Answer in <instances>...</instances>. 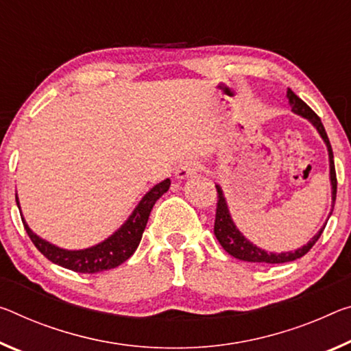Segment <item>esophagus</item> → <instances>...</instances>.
Returning <instances> with one entry per match:
<instances>
[{"mask_svg": "<svg viewBox=\"0 0 351 351\" xmlns=\"http://www.w3.org/2000/svg\"><path fill=\"white\" fill-rule=\"evenodd\" d=\"M198 171H199V165L195 164V162H191V160H187V162L181 164L180 167H178L176 178H178V180H189V178H197Z\"/></svg>", "mask_w": 351, "mask_h": 351, "instance_id": "esophagus-1", "label": "esophagus"}]
</instances>
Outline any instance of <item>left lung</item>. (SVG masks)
Instances as JSON below:
<instances>
[{
  "label": "left lung",
  "instance_id": "8db88e82",
  "mask_svg": "<svg viewBox=\"0 0 351 351\" xmlns=\"http://www.w3.org/2000/svg\"><path fill=\"white\" fill-rule=\"evenodd\" d=\"M287 98H289V104L293 112L297 115H302L303 119H308L311 123L314 125V128L319 131L320 137L324 138V142L326 143L328 148V156H330V181H331V213L335 209V202H336V192H337V180H336V169H335V158H332V148L330 143V138L326 136V131L324 125H322V120L319 119L313 109L306 104L302 98H298L295 93H293L291 88L287 90ZM217 187V193H219V202H217V213H215V223H214V234L217 237V241L220 242V245L223 247L225 252L228 254L234 256L236 259L241 261H247V263H263V264H282V263H291V261H295L298 258H302L306 253L309 252L311 248L314 247V243L319 241V237L324 232L325 225L320 228V231L311 239V241L303 245L302 248L295 250V252H286V253H269L265 250L256 247L254 243H252L245 239V236L242 234L241 231L237 230V226L234 225V221L231 219L230 209H228L226 199L223 195V191L219 184H215ZM330 213V215H331ZM330 219V217H328Z\"/></svg>",
  "mask_w": 351,
  "mask_h": 351
}]
</instances>
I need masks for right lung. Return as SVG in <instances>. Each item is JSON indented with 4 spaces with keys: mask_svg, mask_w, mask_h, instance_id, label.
I'll return each mask as SVG.
<instances>
[{
    "mask_svg": "<svg viewBox=\"0 0 351 351\" xmlns=\"http://www.w3.org/2000/svg\"><path fill=\"white\" fill-rule=\"evenodd\" d=\"M170 180L167 178L162 182L156 184L152 191L145 193L132 214L128 217V220L117 230L112 236H109L106 241L99 242L98 245L84 250H64L47 242L45 239L38 237L36 232L31 231V228L21 215L25 230L27 236L34 243L36 248L47 259L58 264L65 269L77 271V274H98V271L110 270L123 264L126 259H130L141 243L143 231H145L149 213H152L154 203L169 191ZM16 206L20 209L19 197L15 195Z\"/></svg>",
    "mask_w": 351,
    "mask_h": 351,
    "instance_id": "1",
    "label": "right lung"
}]
</instances>
